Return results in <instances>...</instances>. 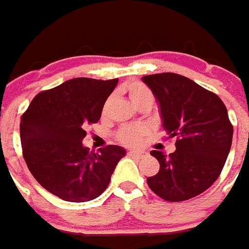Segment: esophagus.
<instances>
[{
    "label": "esophagus",
    "instance_id": "1",
    "mask_svg": "<svg viewBox=\"0 0 249 249\" xmlns=\"http://www.w3.org/2000/svg\"><path fill=\"white\" fill-rule=\"evenodd\" d=\"M129 156H136V158H143L146 155V152L144 151H129L128 152Z\"/></svg>",
    "mask_w": 249,
    "mask_h": 249
}]
</instances>
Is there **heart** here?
<instances>
[{"label": "heart", "instance_id": "obj_1", "mask_svg": "<svg viewBox=\"0 0 249 249\" xmlns=\"http://www.w3.org/2000/svg\"><path fill=\"white\" fill-rule=\"evenodd\" d=\"M124 91L128 94L129 99L132 101L133 105L137 106L138 108L143 107V106L151 107L152 102H154V93H152V90L146 84L140 81V80H133V81H129V83L125 84ZM111 99L112 98L108 97L106 99L105 103H103V107H102V116L103 117L108 112ZM146 133H147V130L143 126L126 125V126H123V128L117 130L116 138L120 143L125 144V146H129V147H133V146H137L141 141L143 140Z\"/></svg>", "mask_w": 249, "mask_h": 249}]
</instances>
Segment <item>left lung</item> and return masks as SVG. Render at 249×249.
I'll use <instances>...</instances> for the list:
<instances>
[{
  "instance_id": "8db88e82",
  "label": "left lung",
  "mask_w": 249,
  "mask_h": 249,
  "mask_svg": "<svg viewBox=\"0 0 249 249\" xmlns=\"http://www.w3.org/2000/svg\"><path fill=\"white\" fill-rule=\"evenodd\" d=\"M160 105L168 138L176 137V151L154 150L158 174L148 187L166 201H183L200 195L222 172L232 142L228 109L217 94L185 76L165 72L142 77Z\"/></svg>"
}]
</instances>
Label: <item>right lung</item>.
<instances>
[{
  "instance_id": "obj_1",
  "label": "right lung",
  "mask_w": 249,
  "mask_h": 249,
  "mask_svg": "<svg viewBox=\"0 0 249 249\" xmlns=\"http://www.w3.org/2000/svg\"><path fill=\"white\" fill-rule=\"evenodd\" d=\"M117 81L68 80L37 94L21 115L23 158L36 181L53 195L83 203L107 189L125 150L108 144L89 152L83 140L86 125L101 119L103 103Z\"/></svg>"
}]
</instances>
